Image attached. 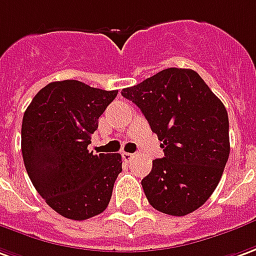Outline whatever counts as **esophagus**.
<instances>
[{
	"mask_svg": "<svg viewBox=\"0 0 256 256\" xmlns=\"http://www.w3.org/2000/svg\"><path fill=\"white\" fill-rule=\"evenodd\" d=\"M134 156V154H130V152H122V158L123 160H126V162H128V160H132Z\"/></svg>",
	"mask_w": 256,
	"mask_h": 256,
	"instance_id": "34e87169",
	"label": "esophagus"
}]
</instances>
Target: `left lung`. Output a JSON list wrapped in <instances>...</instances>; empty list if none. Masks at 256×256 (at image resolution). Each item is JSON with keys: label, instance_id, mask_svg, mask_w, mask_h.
I'll return each instance as SVG.
<instances>
[{"label": "left lung", "instance_id": "1", "mask_svg": "<svg viewBox=\"0 0 256 256\" xmlns=\"http://www.w3.org/2000/svg\"><path fill=\"white\" fill-rule=\"evenodd\" d=\"M122 96L144 114L165 156L141 180L148 202L166 215L184 216L206 202L230 154L224 105L191 69L169 68Z\"/></svg>", "mask_w": 256, "mask_h": 256}]
</instances>
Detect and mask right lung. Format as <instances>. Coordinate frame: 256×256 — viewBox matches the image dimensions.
<instances>
[{"mask_svg": "<svg viewBox=\"0 0 256 256\" xmlns=\"http://www.w3.org/2000/svg\"><path fill=\"white\" fill-rule=\"evenodd\" d=\"M118 90L94 88L78 80L41 88L23 115L22 155L32 183L60 215L86 220L104 212L122 172L120 154L88 151L98 118Z\"/></svg>", "mask_w": 256, "mask_h": 256, "instance_id": "right-lung-1", "label": "right lung"}]
</instances>
